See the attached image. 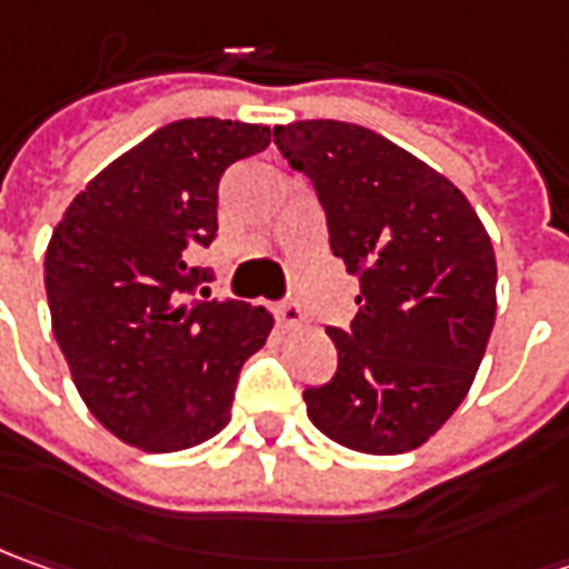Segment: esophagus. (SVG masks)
I'll use <instances>...</instances> for the list:
<instances>
[{
  "instance_id": "34e87169",
  "label": "esophagus",
  "mask_w": 569,
  "mask_h": 569,
  "mask_svg": "<svg viewBox=\"0 0 569 569\" xmlns=\"http://www.w3.org/2000/svg\"><path fill=\"white\" fill-rule=\"evenodd\" d=\"M302 321H305L302 308H299L296 302L277 305V323H280L283 330H296V327H302Z\"/></svg>"
}]
</instances>
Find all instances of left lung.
I'll list each match as a JSON object with an SVG mask.
<instances>
[{"label": "left lung", "mask_w": 569, "mask_h": 569, "mask_svg": "<svg viewBox=\"0 0 569 569\" xmlns=\"http://www.w3.org/2000/svg\"><path fill=\"white\" fill-rule=\"evenodd\" d=\"M321 198L330 251L359 277V315L330 327L337 375L305 390L308 419L359 453L416 450L476 381L498 308L495 248L447 176L371 128L311 119L273 128Z\"/></svg>", "instance_id": "left-lung-1"}]
</instances>
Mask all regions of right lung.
I'll return each instance as SVG.
<instances>
[{
  "mask_svg": "<svg viewBox=\"0 0 569 569\" xmlns=\"http://www.w3.org/2000/svg\"><path fill=\"white\" fill-rule=\"evenodd\" d=\"M270 128L179 119L90 179L52 229L43 280L56 343L90 416L148 453L220 435L248 356L273 318L246 302H191V254L217 236L226 167Z\"/></svg>",
  "mask_w": 569,
  "mask_h": 569,
  "instance_id": "right-lung-1",
  "label": "right lung"
}]
</instances>
